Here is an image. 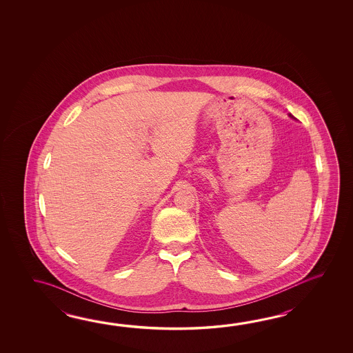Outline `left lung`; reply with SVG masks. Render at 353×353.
<instances>
[{
	"label": "left lung",
	"mask_w": 353,
	"mask_h": 353,
	"mask_svg": "<svg viewBox=\"0 0 353 353\" xmlns=\"http://www.w3.org/2000/svg\"><path fill=\"white\" fill-rule=\"evenodd\" d=\"M290 117H293V116H292V114H290Z\"/></svg>",
	"instance_id": "left-lung-1"
}]
</instances>
